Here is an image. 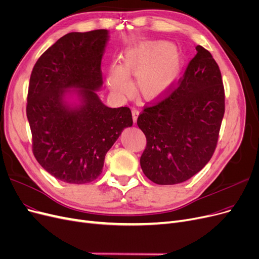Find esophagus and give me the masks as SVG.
I'll list each match as a JSON object with an SVG mask.
<instances>
[{"instance_id": "34e87169", "label": "esophagus", "mask_w": 259, "mask_h": 259, "mask_svg": "<svg viewBox=\"0 0 259 259\" xmlns=\"http://www.w3.org/2000/svg\"><path fill=\"white\" fill-rule=\"evenodd\" d=\"M131 112H132V118H133V121H137V119H138V116H139V114H140V111L137 109V108H132L131 109Z\"/></svg>"}]
</instances>
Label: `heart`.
I'll return each instance as SVG.
<instances>
[{"label": "heart", "instance_id": "1", "mask_svg": "<svg viewBox=\"0 0 259 259\" xmlns=\"http://www.w3.org/2000/svg\"><path fill=\"white\" fill-rule=\"evenodd\" d=\"M179 67V55L175 49L162 42H148L124 56L120 67H111L108 85L115 94H127L131 89L127 74L136 75L137 92L144 98L154 99L168 90Z\"/></svg>", "mask_w": 259, "mask_h": 259}]
</instances>
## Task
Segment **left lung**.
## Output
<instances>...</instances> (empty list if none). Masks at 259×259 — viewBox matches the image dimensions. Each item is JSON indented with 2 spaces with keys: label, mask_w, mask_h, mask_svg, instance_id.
<instances>
[{
  "label": "left lung",
  "mask_w": 259,
  "mask_h": 259,
  "mask_svg": "<svg viewBox=\"0 0 259 259\" xmlns=\"http://www.w3.org/2000/svg\"><path fill=\"white\" fill-rule=\"evenodd\" d=\"M177 86L145 104L138 126L146 137L143 173L157 185L193 177L211 159L225 112L222 74L202 46Z\"/></svg>",
  "instance_id": "1"
}]
</instances>
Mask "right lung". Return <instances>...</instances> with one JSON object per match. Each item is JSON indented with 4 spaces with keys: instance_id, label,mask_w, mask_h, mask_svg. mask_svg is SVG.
I'll list each match as a JSON object with an SVG mask.
<instances>
[{
    "instance_id": "1",
    "label": "right lung",
    "mask_w": 259,
    "mask_h": 259,
    "mask_svg": "<svg viewBox=\"0 0 259 259\" xmlns=\"http://www.w3.org/2000/svg\"><path fill=\"white\" fill-rule=\"evenodd\" d=\"M107 40V30L66 34L41 54L31 73L26 116L33 154L48 173L67 184L98 178L107 152L133 123L128 107L108 108L95 92L103 83ZM71 87L81 88L82 97L73 110L62 101Z\"/></svg>"
}]
</instances>
